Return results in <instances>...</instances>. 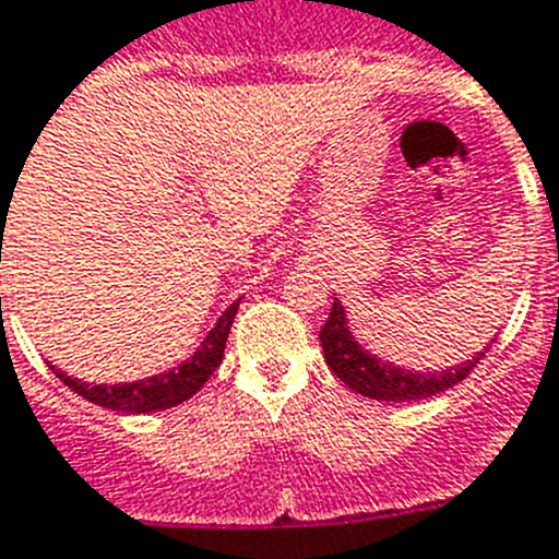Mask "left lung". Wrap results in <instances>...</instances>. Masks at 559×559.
<instances>
[{"mask_svg": "<svg viewBox=\"0 0 559 559\" xmlns=\"http://www.w3.org/2000/svg\"><path fill=\"white\" fill-rule=\"evenodd\" d=\"M320 346H323V357H326V366L332 368L334 377L346 382L357 394L380 402H414L427 400V396H436L441 391H448V388L459 385L481 362V357L489 352L492 343H487L481 352H475L473 357H467L459 366L441 368V371L402 368L394 366L391 360H382V357L371 354L360 340L354 337L348 314L343 309V300L334 298L329 320L320 329Z\"/></svg>", "mask_w": 559, "mask_h": 559, "instance_id": "left-lung-1", "label": "left lung"}]
</instances>
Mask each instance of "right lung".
Segmentation results:
<instances>
[{"label":"right lung","instance_id":"obj_1","mask_svg":"<svg viewBox=\"0 0 559 559\" xmlns=\"http://www.w3.org/2000/svg\"><path fill=\"white\" fill-rule=\"evenodd\" d=\"M236 312H239V300L230 304L219 314V320L213 323V329L202 340V346L186 362H179L177 368H168L163 373H154V377H145V380L115 382V385L111 382H100V385H92V382L67 377L61 368H50L58 380L64 382L67 388H72L78 396L90 400L92 405L120 411V414H154V411H165V407L182 405L186 400H191L199 388L205 385L207 377L219 368Z\"/></svg>","mask_w":559,"mask_h":559}]
</instances>
